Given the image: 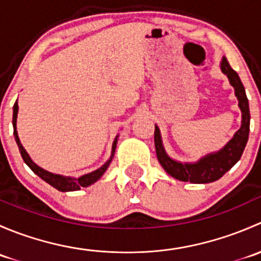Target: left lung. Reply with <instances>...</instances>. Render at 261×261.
<instances>
[{"instance_id": "1", "label": "left lung", "mask_w": 261, "mask_h": 261, "mask_svg": "<svg viewBox=\"0 0 261 261\" xmlns=\"http://www.w3.org/2000/svg\"><path fill=\"white\" fill-rule=\"evenodd\" d=\"M221 70H222L223 74L227 75L230 84L235 89V96L238 97L239 107H240L241 115H243L241 127L236 131L233 138L218 151L207 154L206 156L201 158L196 163H180L177 160H173L167 154L164 146H163L159 127L155 125L154 141L158 160H159L160 165L164 168L165 172L175 179L197 184L211 183V181L220 179L226 172H228L240 160L241 155H243L250 131L249 101H247L240 77L230 67L225 57L221 60Z\"/></svg>"}]
</instances>
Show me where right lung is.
Returning <instances> with one entry per match:
<instances>
[{
    "label": "right lung",
    "instance_id": "add662e5",
    "mask_svg": "<svg viewBox=\"0 0 261 261\" xmlns=\"http://www.w3.org/2000/svg\"><path fill=\"white\" fill-rule=\"evenodd\" d=\"M17 112H18V105H17V101H16V102H15V105H14V116H12V125H14L15 140H16V144L18 146V150H20V154H21V156H22L23 162L28 164V167L30 168V169L33 170V172L35 173L36 175H39L41 179L45 180L46 183H49L50 186L54 187V188H57L58 191H60V192H72V191H78V189H81L82 187L91 186V184H93L94 181H97L99 179V178L102 177V175H103V173L106 172L107 168H109L110 163L112 162V158H114L115 150H116V144H117L118 136H116L114 144H112L111 158H110V159L107 160V162L105 163V164L102 165L101 168H98V169L94 170V172L82 175V177H80V178H72V177H63V175L54 174V173H50V172H48V170L43 169V168H40L39 165H36L35 163L31 160V158L29 156V154L26 152V150L23 149V146H22V144H21L20 139H18L17 130H16Z\"/></svg>",
    "mask_w": 261,
    "mask_h": 261
}]
</instances>
